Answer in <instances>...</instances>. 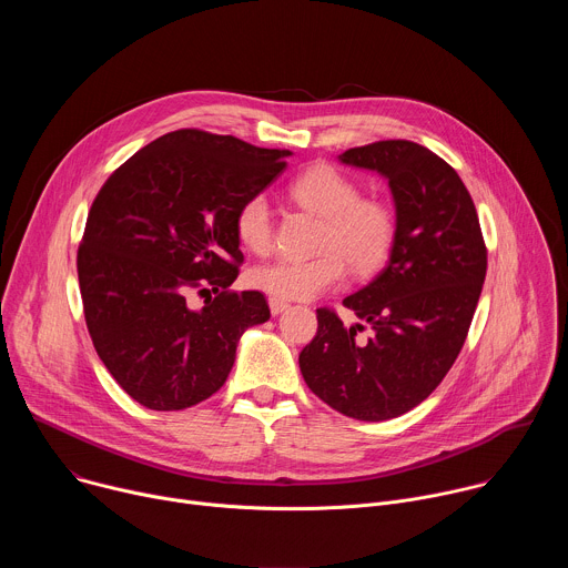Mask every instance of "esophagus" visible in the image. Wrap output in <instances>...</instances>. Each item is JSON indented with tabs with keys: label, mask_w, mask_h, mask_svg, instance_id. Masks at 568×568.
I'll return each mask as SVG.
<instances>
[{
	"label": "esophagus",
	"mask_w": 568,
	"mask_h": 568,
	"mask_svg": "<svg viewBox=\"0 0 568 568\" xmlns=\"http://www.w3.org/2000/svg\"><path fill=\"white\" fill-rule=\"evenodd\" d=\"M270 310H272V314L276 316V314H281V312H285V310H290V303L287 301H281V298H270Z\"/></svg>",
	"instance_id": "obj_1"
}]
</instances>
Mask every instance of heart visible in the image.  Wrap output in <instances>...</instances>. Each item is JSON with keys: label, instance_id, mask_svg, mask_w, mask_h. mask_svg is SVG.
<instances>
[{"label": "heart", "instance_id": "heart-1", "mask_svg": "<svg viewBox=\"0 0 568 568\" xmlns=\"http://www.w3.org/2000/svg\"><path fill=\"white\" fill-rule=\"evenodd\" d=\"M292 200L323 220L314 258H278L252 270L250 283L281 301H305L342 283L346 263L353 274L368 276L388 258L397 222L388 204L362 197L355 180L328 164H314L290 184ZM235 233L254 254L272 247V206L252 195L235 213Z\"/></svg>", "mask_w": 568, "mask_h": 568}]
</instances>
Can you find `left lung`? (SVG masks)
Returning a JSON list of instances; mask_svg holds the SVG:
<instances>
[{
  "label": "left lung",
  "instance_id": "left-lung-1",
  "mask_svg": "<svg viewBox=\"0 0 568 568\" xmlns=\"http://www.w3.org/2000/svg\"><path fill=\"white\" fill-rule=\"evenodd\" d=\"M339 161L388 182L397 233L386 267L344 298L359 321L346 326L337 312L318 307L316 335L298 366L310 390L335 412L379 423L418 407L456 362L488 252L465 184L429 148L375 141Z\"/></svg>",
  "mask_w": 568,
  "mask_h": 568
}]
</instances>
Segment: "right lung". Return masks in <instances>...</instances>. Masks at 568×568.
I'll use <instances>...</instances> for the list:
<instances>
[{"instance_id": "right-lung-1", "label": "right lung", "mask_w": 568, "mask_h": 568, "mask_svg": "<svg viewBox=\"0 0 568 568\" xmlns=\"http://www.w3.org/2000/svg\"><path fill=\"white\" fill-rule=\"evenodd\" d=\"M290 154L175 130L99 191L78 247L80 296L101 362L143 407L180 412L211 397L242 333L270 318L261 292H229L242 263L235 213ZM193 288L216 296L195 311L185 303Z\"/></svg>"}]
</instances>
